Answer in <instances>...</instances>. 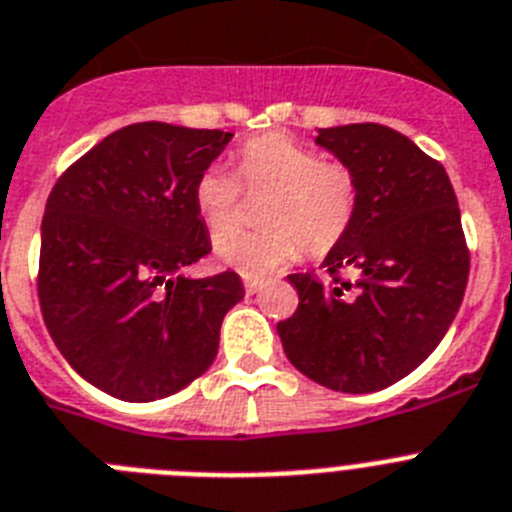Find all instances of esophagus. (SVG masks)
<instances>
[{"instance_id":"34e87169","label":"esophagus","mask_w":512,"mask_h":512,"mask_svg":"<svg viewBox=\"0 0 512 512\" xmlns=\"http://www.w3.org/2000/svg\"><path fill=\"white\" fill-rule=\"evenodd\" d=\"M243 287H246L248 295H256V292L261 290V282L259 279H246V282H243Z\"/></svg>"}]
</instances>
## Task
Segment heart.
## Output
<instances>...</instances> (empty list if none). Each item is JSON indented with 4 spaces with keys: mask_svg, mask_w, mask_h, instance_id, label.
Wrapping results in <instances>:
<instances>
[{
    "mask_svg": "<svg viewBox=\"0 0 512 512\" xmlns=\"http://www.w3.org/2000/svg\"><path fill=\"white\" fill-rule=\"evenodd\" d=\"M240 178L253 189H272L264 207L266 230L222 227L212 248L222 266L264 279L303 253H326L355 220L357 186L347 168L323 163L316 150L285 134L251 139L240 150ZM194 204L209 227L225 225L238 204V181L222 165H209L194 183Z\"/></svg>",
    "mask_w": 512,
    "mask_h": 512,
    "instance_id": "1",
    "label": "heart"
}]
</instances>
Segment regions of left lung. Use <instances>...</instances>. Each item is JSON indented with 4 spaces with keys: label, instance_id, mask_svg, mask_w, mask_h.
Here are the masks:
<instances>
[{
    "label": "left lung",
    "instance_id": "1",
    "mask_svg": "<svg viewBox=\"0 0 512 512\" xmlns=\"http://www.w3.org/2000/svg\"><path fill=\"white\" fill-rule=\"evenodd\" d=\"M316 144L355 178V220L323 259L329 282L287 277L300 305L277 334L310 381L373 393L419 368L451 329L469 279L461 209L443 165L388 126H329Z\"/></svg>",
    "mask_w": 512,
    "mask_h": 512
}]
</instances>
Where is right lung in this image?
I'll list each match as a JSON object with an SVG mask.
<instances>
[{
  "instance_id": "add662e5",
  "label": "right lung",
  "mask_w": 512,
  "mask_h": 512,
  "mask_svg": "<svg viewBox=\"0 0 512 512\" xmlns=\"http://www.w3.org/2000/svg\"><path fill=\"white\" fill-rule=\"evenodd\" d=\"M233 131L144 121L113 131L48 194L38 298L48 334L87 383L157 401L217 357L235 272L189 277L209 253L194 183Z\"/></svg>"
}]
</instances>
